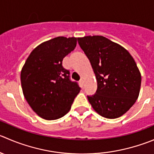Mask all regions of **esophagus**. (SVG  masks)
<instances>
[{
	"label": "esophagus",
	"mask_w": 154,
	"mask_h": 154,
	"mask_svg": "<svg viewBox=\"0 0 154 154\" xmlns=\"http://www.w3.org/2000/svg\"><path fill=\"white\" fill-rule=\"evenodd\" d=\"M80 84H81V86H83V83H84V81H83V79H80Z\"/></svg>",
	"instance_id": "obj_1"
}]
</instances>
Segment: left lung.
<instances>
[{
  "instance_id": "obj_1",
  "label": "left lung",
  "mask_w": 154,
  "mask_h": 154,
  "mask_svg": "<svg viewBox=\"0 0 154 154\" xmlns=\"http://www.w3.org/2000/svg\"><path fill=\"white\" fill-rule=\"evenodd\" d=\"M97 80L96 92L87 98L102 117H121L135 104L140 92L141 76L130 53L103 36L78 37Z\"/></svg>"
}]
</instances>
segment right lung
<instances>
[{"instance_id":"right-lung-1","label":"right lung","mask_w":154,"mask_h":154,"mask_svg":"<svg viewBox=\"0 0 154 154\" xmlns=\"http://www.w3.org/2000/svg\"><path fill=\"white\" fill-rule=\"evenodd\" d=\"M76 37H58L37 46L21 71V84L32 110L45 120H57L70 110L80 87L70 79L63 59L74 50Z\"/></svg>"}]
</instances>
